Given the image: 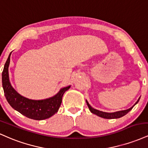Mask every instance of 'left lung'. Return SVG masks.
<instances>
[{
    "label": "left lung",
    "mask_w": 148,
    "mask_h": 148,
    "mask_svg": "<svg viewBox=\"0 0 148 148\" xmlns=\"http://www.w3.org/2000/svg\"><path fill=\"white\" fill-rule=\"evenodd\" d=\"M140 98H138V100L136 102V103H135L134 105L132 106V107H130V109H126V110L119 111V112H112V113L104 112H102V111H99V110H98V109H95L94 108H93V107H92L91 106L89 105V103H88V101L86 100V104H87V106H88V109H89L90 112H91L92 114H95V115H97L98 116H100V117H101V118H103V119H119V118L123 117V116L126 115V114H127V113L129 112L130 111H131L133 107H134V106L136 105L137 103H138V101H139V100H140Z\"/></svg>",
    "instance_id": "1"
}]
</instances>
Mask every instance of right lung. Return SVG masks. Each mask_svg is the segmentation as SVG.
I'll list each match as a JSON object with an SVG mask.
<instances>
[{"mask_svg":"<svg viewBox=\"0 0 148 148\" xmlns=\"http://www.w3.org/2000/svg\"><path fill=\"white\" fill-rule=\"evenodd\" d=\"M11 53L9 55L2 73L3 91L8 103L12 108L29 119L41 121L51 117L58 112L62 104V96L71 86L62 88L57 94L43 100H32L23 96L12 87L10 81L8 69Z\"/></svg>","mask_w":148,"mask_h":148,"instance_id":"obj_1","label":"right lung"}]
</instances>
